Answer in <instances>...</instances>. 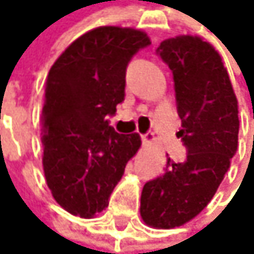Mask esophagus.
<instances>
[{"label": "esophagus", "mask_w": 254, "mask_h": 254, "mask_svg": "<svg viewBox=\"0 0 254 254\" xmlns=\"http://www.w3.org/2000/svg\"><path fill=\"white\" fill-rule=\"evenodd\" d=\"M140 138L144 144H148V143H152L155 140L154 134L152 132H146V134H140Z\"/></svg>", "instance_id": "1"}]
</instances>
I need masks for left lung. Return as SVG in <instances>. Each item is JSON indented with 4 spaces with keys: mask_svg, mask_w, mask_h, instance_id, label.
Returning <instances> with one entry per match:
<instances>
[{
    "mask_svg": "<svg viewBox=\"0 0 254 254\" xmlns=\"http://www.w3.org/2000/svg\"><path fill=\"white\" fill-rule=\"evenodd\" d=\"M157 55L171 68L178 137L186 160L174 163L144 184L140 213L148 226L174 229L195 218L210 202L238 149V100L215 48L196 36L166 39Z\"/></svg>",
    "mask_w": 254,
    "mask_h": 254,
    "instance_id": "obj_1",
    "label": "left lung"
}]
</instances>
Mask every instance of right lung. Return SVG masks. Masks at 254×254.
<instances>
[{"instance_id": "obj_1", "label": "right lung", "mask_w": 254, "mask_h": 254, "mask_svg": "<svg viewBox=\"0 0 254 254\" xmlns=\"http://www.w3.org/2000/svg\"><path fill=\"white\" fill-rule=\"evenodd\" d=\"M151 45L140 30L99 27L77 38L53 64L42 110L44 174L55 199L91 218L108 207L138 134H119L108 117L125 100L126 68Z\"/></svg>"}]
</instances>
